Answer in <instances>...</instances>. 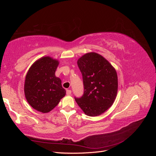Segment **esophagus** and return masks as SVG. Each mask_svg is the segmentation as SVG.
I'll list each match as a JSON object with an SVG mask.
<instances>
[{"label":"esophagus","instance_id":"obj_1","mask_svg":"<svg viewBox=\"0 0 156 156\" xmlns=\"http://www.w3.org/2000/svg\"><path fill=\"white\" fill-rule=\"evenodd\" d=\"M71 94H72V90H66L67 95L69 96V95H71Z\"/></svg>","mask_w":156,"mask_h":156}]
</instances>
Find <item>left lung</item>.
Masks as SVG:
<instances>
[{"instance_id": "obj_1", "label": "left lung", "mask_w": 156, "mask_h": 156, "mask_svg": "<svg viewBox=\"0 0 156 156\" xmlns=\"http://www.w3.org/2000/svg\"><path fill=\"white\" fill-rule=\"evenodd\" d=\"M77 65L83 75L84 94L75 100L87 116L100 115L112 106L116 99V69L103 56L94 52L80 57Z\"/></svg>"}]
</instances>
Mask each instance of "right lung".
<instances>
[{
  "instance_id": "right-lung-1",
  "label": "right lung",
  "mask_w": 156,
  "mask_h": 156,
  "mask_svg": "<svg viewBox=\"0 0 156 156\" xmlns=\"http://www.w3.org/2000/svg\"><path fill=\"white\" fill-rule=\"evenodd\" d=\"M59 61L49 56L32 64L26 75L24 92L27 101L35 110L49 112L66 95L60 78L55 76Z\"/></svg>"
}]
</instances>
